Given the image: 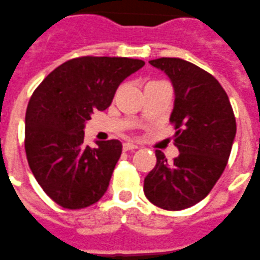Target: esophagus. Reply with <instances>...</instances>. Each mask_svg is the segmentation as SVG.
I'll return each mask as SVG.
<instances>
[{
    "mask_svg": "<svg viewBox=\"0 0 260 260\" xmlns=\"http://www.w3.org/2000/svg\"><path fill=\"white\" fill-rule=\"evenodd\" d=\"M137 148H138L137 144H133V143L123 144V149H124V151H130V149H137Z\"/></svg>",
    "mask_w": 260,
    "mask_h": 260,
    "instance_id": "esophagus-1",
    "label": "esophagus"
}]
</instances>
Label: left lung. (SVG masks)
<instances>
[{
	"mask_svg": "<svg viewBox=\"0 0 260 260\" xmlns=\"http://www.w3.org/2000/svg\"><path fill=\"white\" fill-rule=\"evenodd\" d=\"M149 63L173 83L170 123L180 153L168 162L155 151L156 165L144 179V194L162 209H187L204 200L224 172L236 137V116L226 91L206 70L180 58Z\"/></svg>",
	"mask_w": 260,
	"mask_h": 260,
	"instance_id": "left-lung-1",
	"label": "left lung"
}]
</instances>
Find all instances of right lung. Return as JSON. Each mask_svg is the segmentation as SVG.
<instances>
[{
	"label": "right lung",
	"instance_id": "1",
	"mask_svg": "<svg viewBox=\"0 0 260 260\" xmlns=\"http://www.w3.org/2000/svg\"><path fill=\"white\" fill-rule=\"evenodd\" d=\"M145 62L117 56L73 58L34 90L26 111L24 151L37 183L55 204L77 210L101 200L122 153L119 140L84 141V123L111 105L117 87Z\"/></svg>",
	"mask_w": 260,
	"mask_h": 260
}]
</instances>
